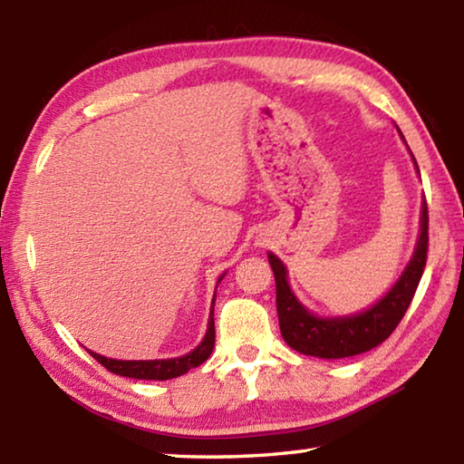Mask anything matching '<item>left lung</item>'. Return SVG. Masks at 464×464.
<instances>
[{"label":"left lung","instance_id":"obj_1","mask_svg":"<svg viewBox=\"0 0 464 464\" xmlns=\"http://www.w3.org/2000/svg\"><path fill=\"white\" fill-rule=\"evenodd\" d=\"M403 137V135H401ZM413 157V153H411ZM418 169V161H415ZM420 237L418 246L411 256L410 264L403 270L392 288L384 295L379 303L356 315L345 317H317L298 303L286 280V268L276 256L268 254V262L272 266L274 280H276V311L278 324L285 342L290 348L301 352L304 356L317 358H348L362 354L376 348L387 337L395 332L399 321L403 319L405 311L410 309L411 298L418 290L423 268H426L428 257V204L423 198L421 204V221H420Z\"/></svg>","mask_w":464,"mask_h":464}]
</instances>
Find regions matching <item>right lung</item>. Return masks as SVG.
I'll list each match as a JSON object with an SVG mask.
<instances>
[{"mask_svg": "<svg viewBox=\"0 0 464 464\" xmlns=\"http://www.w3.org/2000/svg\"><path fill=\"white\" fill-rule=\"evenodd\" d=\"M221 280L223 276L218 278V282ZM213 304H215V298H213ZM213 348H215V313H213V307H210L207 335H204V340L186 356L168 358V360H114V358L100 356L96 352H90V354L96 358L106 371L114 374L129 376V379H140V381H169V379H176V376H182L184 372L190 371V368L200 366L204 360L210 356Z\"/></svg>", "mask_w": 464, "mask_h": 464, "instance_id": "add662e5", "label": "right lung"}]
</instances>
